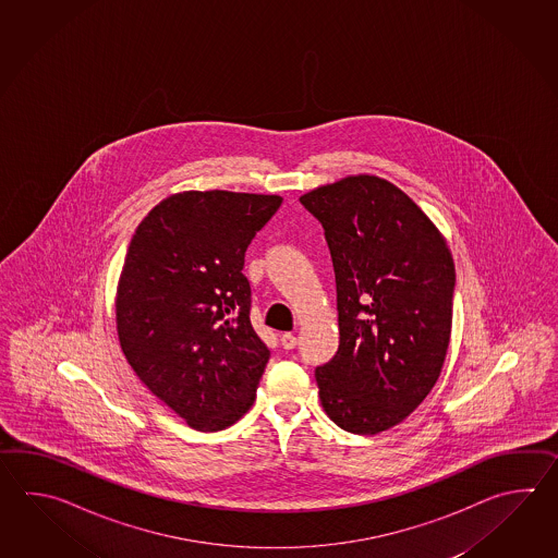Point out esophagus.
Masks as SVG:
<instances>
[{
	"mask_svg": "<svg viewBox=\"0 0 558 558\" xmlns=\"http://www.w3.org/2000/svg\"><path fill=\"white\" fill-rule=\"evenodd\" d=\"M281 344H283V349L287 351H291V349H295L296 337L293 332H283L281 335Z\"/></svg>",
	"mask_w": 558,
	"mask_h": 558,
	"instance_id": "esophagus-1",
	"label": "esophagus"
}]
</instances>
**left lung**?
<instances>
[{"label": "left lung", "instance_id": "left-lung-1", "mask_svg": "<svg viewBox=\"0 0 558 558\" xmlns=\"http://www.w3.org/2000/svg\"><path fill=\"white\" fill-rule=\"evenodd\" d=\"M299 202L325 229L337 283L339 349L315 368L320 404L337 427L377 435L439 379L451 339V251L385 179H341Z\"/></svg>", "mask_w": 558, "mask_h": 558}]
</instances>
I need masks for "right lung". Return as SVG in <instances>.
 <instances>
[{
	"label": "right lung",
	"instance_id": "1",
	"mask_svg": "<svg viewBox=\"0 0 558 558\" xmlns=\"http://www.w3.org/2000/svg\"><path fill=\"white\" fill-rule=\"evenodd\" d=\"M279 195L185 191L154 207L119 277L118 332L131 368L190 427L221 430L255 401L269 349L251 325L245 251Z\"/></svg>",
	"mask_w": 558,
	"mask_h": 558
}]
</instances>
